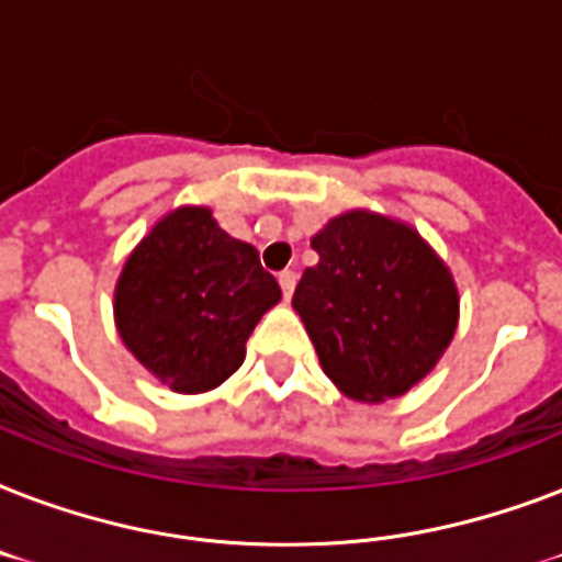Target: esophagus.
Instances as JSON below:
<instances>
[{
	"label": "esophagus",
	"instance_id": "obj_1",
	"mask_svg": "<svg viewBox=\"0 0 562 562\" xmlns=\"http://www.w3.org/2000/svg\"><path fill=\"white\" fill-rule=\"evenodd\" d=\"M280 285H282V294H285V300H291V294H294V285H297V273L282 271L280 273Z\"/></svg>",
	"mask_w": 562,
	"mask_h": 562
}]
</instances>
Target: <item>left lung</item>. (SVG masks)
Returning <instances> with one entry per match:
<instances>
[{"instance_id":"1","label":"left lung","mask_w":562,"mask_h":562,"mask_svg":"<svg viewBox=\"0 0 562 562\" xmlns=\"http://www.w3.org/2000/svg\"><path fill=\"white\" fill-rule=\"evenodd\" d=\"M317 265L291 306L344 396L384 402L426 379L452 344L461 294L449 265L400 218L347 210L312 236Z\"/></svg>"}]
</instances>
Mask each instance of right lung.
Returning <instances> with one entry per match:
<instances>
[{
	"mask_svg": "<svg viewBox=\"0 0 562 562\" xmlns=\"http://www.w3.org/2000/svg\"><path fill=\"white\" fill-rule=\"evenodd\" d=\"M282 300L254 245L218 227L210 206L169 210L131 250L113 291L127 352L175 393H206L245 361V344Z\"/></svg>",
	"mask_w": 562,
	"mask_h": 562,
	"instance_id": "add662e5",
	"label": "right lung"
}]
</instances>
